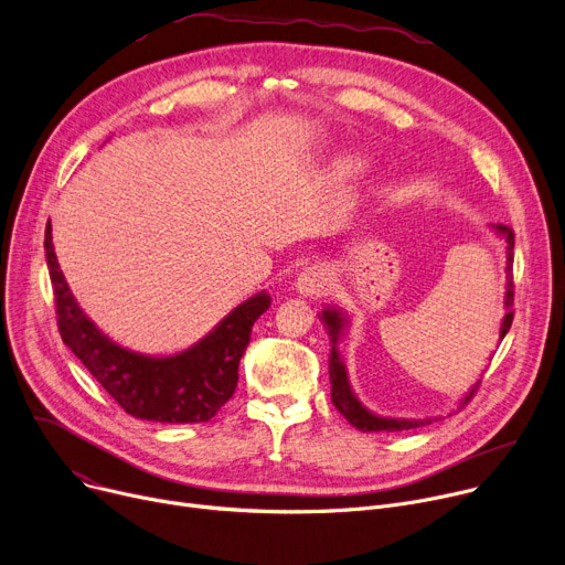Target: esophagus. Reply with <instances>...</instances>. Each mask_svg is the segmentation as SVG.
Here are the masks:
<instances>
[{
	"instance_id": "obj_1",
	"label": "esophagus",
	"mask_w": 565,
	"mask_h": 565,
	"mask_svg": "<svg viewBox=\"0 0 565 565\" xmlns=\"http://www.w3.org/2000/svg\"><path fill=\"white\" fill-rule=\"evenodd\" d=\"M331 281H333L331 268H327L320 263V266H311L302 275H299L295 281V288L302 295H320L327 290V286H331Z\"/></svg>"
}]
</instances>
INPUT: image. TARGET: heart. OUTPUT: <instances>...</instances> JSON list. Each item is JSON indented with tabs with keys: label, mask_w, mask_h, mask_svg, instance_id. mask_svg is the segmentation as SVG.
<instances>
[{
	"label": "heart",
	"mask_w": 565,
	"mask_h": 565,
	"mask_svg": "<svg viewBox=\"0 0 565 565\" xmlns=\"http://www.w3.org/2000/svg\"><path fill=\"white\" fill-rule=\"evenodd\" d=\"M359 170H363L361 163H352V166H350V172H359Z\"/></svg>",
	"instance_id": "heart-1"
}]
</instances>
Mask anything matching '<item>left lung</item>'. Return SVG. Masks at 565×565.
I'll use <instances>...</instances> for the list:
<instances>
[{"mask_svg": "<svg viewBox=\"0 0 565 565\" xmlns=\"http://www.w3.org/2000/svg\"><path fill=\"white\" fill-rule=\"evenodd\" d=\"M495 234H500L507 243V292H504V320L500 327V341L507 335L511 322H513V230L504 227V224H495ZM320 320L324 322L327 331H329V343H331V354H329V380H331V402L333 406L341 411V416L356 429L361 431H404V429H416L423 425L434 423V418H425V420H416V418H384V416H374L372 411H367L359 397L354 395L352 386H350V377H348V367L343 363L341 352H338V341L343 338V329L348 324V316L335 309V307H327L320 313ZM479 388V382L470 388V393L461 399V406L470 402V397L475 395V391ZM459 406V408H461Z\"/></svg>", "mask_w": 565, "mask_h": 565, "instance_id": "1", "label": "left lung"}]
</instances>
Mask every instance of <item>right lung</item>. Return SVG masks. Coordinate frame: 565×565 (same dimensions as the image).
<instances>
[{
    "label": "right lung",
    "instance_id": "obj_1",
    "mask_svg": "<svg viewBox=\"0 0 565 565\" xmlns=\"http://www.w3.org/2000/svg\"><path fill=\"white\" fill-rule=\"evenodd\" d=\"M45 252L63 343L129 416L170 425L206 423L234 395L238 363L249 345L252 327L270 307L266 290L232 309L188 350L149 356L113 343L77 305L58 268L50 222Z\"/></svg>",
    "mask_w": 565,
    "mask_h": 565
}]
</instances>
